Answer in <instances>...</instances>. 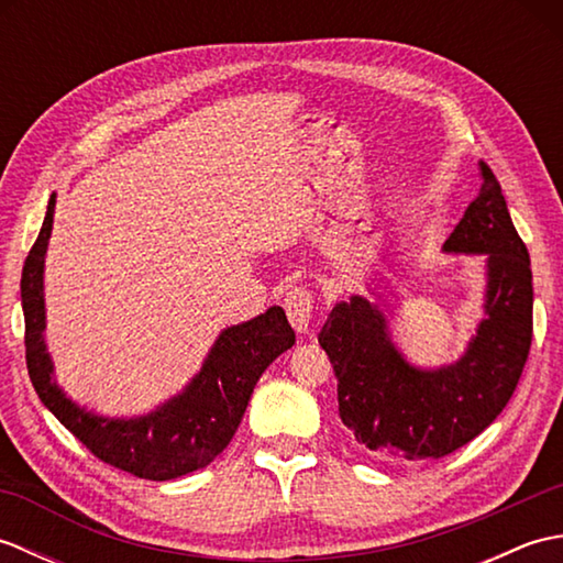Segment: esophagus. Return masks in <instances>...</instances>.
Returning <instances> with one entry per match:
<instances>
[{
	"mask_svg": "<svg viewBox=\"0 0 563 563\" xmlns=\"http://www.w3.org/2000/svg\"><path fill=\"white\" fill-rule=\"evenodd\" d=\"M285 312H288L290 324L297 333H307L314 312L312 292L307 288H292L290 292H285Z\"/></svg>",
	"mask_w": 563,
	"mask_h": 563,
	"instance_id": "esophagus-1",
	"label": "esophagus"
}]
</instances>
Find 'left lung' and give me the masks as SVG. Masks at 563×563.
Returning <instances> with one entry per match:
<instances>
[{"label": "left lung", "mask_w": 563, "mask_h": 563, "mask_svg": "<svg viewBox=\"0 0 563 563\" xmlns=\"http://www.w3.org/2000/svg\"><path fill=\"white\" fill-rule=\"evenodd\" d=\"M442 251L484 256V319L457 361L440 367L406 361L377 288H367L375 300L351 295L333 305L319 333L339 379L343 426L385 457L440 460L474 440L506 409L530 353V254L484 162L479 194Z\"/></svg>", "instance_id": "obj_1"}]
</instances>
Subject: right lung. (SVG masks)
Masks as SVG:
<instances>
[{"instance_id":"obj_1","label":"right lung","mask_w":563,"mask_h":563,"mask_svg":"<svg viewBox=\"0 0 563 563\" xmlns=\"http://www.w3.org/2000/svg\"><path fill=\"white\" fill-rule=\"evenodd\" d=\"M53 214L55 194L21 273L26 365L35 394L99 460L140 479L169 482L208 466L234 438L258 377L295 345L283 307H268L254 319L222 329L194 379L157 409L130 418L93 413L57 385L45 345L43 273Z\"/></svg>"}]
</instances>
